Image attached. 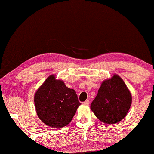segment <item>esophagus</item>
Instances as JSON below:
<instances>
[{
    "instance_id": "1",
    "label": "esophagus",
    "mask_w": 154,
    "mask_h": 154,
    "mask_svg": "<svg viewBox=\"0 0 154 154\" xmlns=\"http://www.w3.org/2000/svg\"><path fill=\"white\" fill-rule=\"evenodd\" d=\"M83 104L85 105H87V106H88V105L90 104V101L89 100H86L85 102H83Z\"/></svg>"
}]
</instances>
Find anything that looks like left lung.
<instances>
[{"label":"left lung","instance_id":"left-lung-1","mask_svg":"<svg viewBox=\"0 0 154 154\" xmlns=\"http://www.w3.org/2000/svg\"><path fill=\"white\" fill-rule=\"evenodd\" d=\"M131 103V94L127 86L119 75H114L102 83L90 108L101 121L113 124L127 115Z\"/></svg>","mask_w":154,"mask_h":154}]
</instances>
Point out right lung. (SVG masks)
Here are the masks:
<instances>
[{
  "instance_id": "1",
  "label": "right lung",
  "mask_w": 154,
  "mask_h": 154,
  "mask_svg": "<svg viewBox=\"0 0 154 154\" xmlns=\"http://www.w3.org/2000/svg\"><path fill=\"white\" fill-rule=\"evenodd\" d=\"M34 102L39 119L52 128H62L72 120L81 103L75 91L67 88L54 75L45 80L35 92Z\"/></svg>"
}]
</instances>
